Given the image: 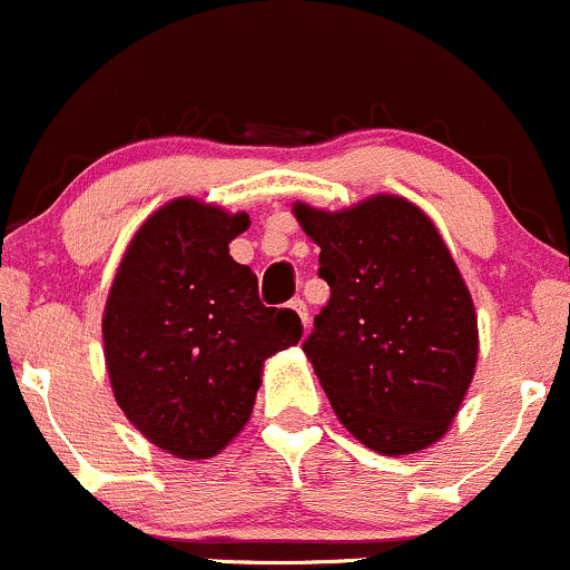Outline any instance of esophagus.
Here are the masks:
<instances>
[{
    "instance_id": "1",
    "label": "esophagus",
    "mask_w": 570,
    "mask_h": 570,
    "mask_svg": "<svg viewBox=\"0 0 570 570\" xmlns=\"http://www.w3.org/2000/svg\"><path fill=\"white\" fill-rule=\"evenodd\" d=\"M291 309H296V315L302 317L304 328H307V326H309V312H307V304H304L302 298H293V302H291Z\"/></svg>"
}]
</instances>
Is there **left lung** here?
Wrapping results in <instances>:
<instances>
[{
  "instance_id": "obj_1",
  "label": "left lung",
  "mask_w": 570,
  "mask_h": 570,
  "mask_svg": "<svg viewBox=\"0 0 570 570\" xmlns=\"http://www.w3.org/2000/svg\"><path fill=\"white\" fill-rule=\"evenodd\" d=\"M293 214L332 287L302 347L336 419L377 454L426 449L454 421L479 356L473 298L449 247L396 195Z\"/></svg>"
}]
</instances>
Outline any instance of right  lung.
<instances>
[{
  "label": "right lung",
  "instance_id": "add662e5",
  "mask_svg": "<svg viewBox=\"0 0 570 570\" xmlns=\"http://www.w3.org/2000/svg\"><path fill=\"white\" fill-rule=\"evenodd\" d=\"M244 228L247 214L170 200L140 225L106 304L116 402L179 459L214 456L236 438L263 361L304 332L293 309L263 307L258 277L230 258Z\"/></svg>",
  "mask_w": 570,
  "mask_h": 570
}]
</instances>
